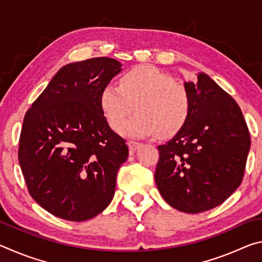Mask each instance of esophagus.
<instances>
[{"mask_svg":"<svg viewBox=\"0 0 262 262\" xmlns=\"http://www.w3.org/2000/svg\"><path fill=\"white\" fill-rule=\"evenodd\" d=\"M140 147H141V143H139V142H135V141L128 142V148H129L130 152H135Z\"/></svg>","mask_w":262,"mask_h":262,"instance_id":"1","label":"esophagus"}]
</instances>
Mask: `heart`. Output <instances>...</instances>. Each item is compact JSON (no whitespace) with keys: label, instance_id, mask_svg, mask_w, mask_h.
<instances>
[{"label":"heart","instance_id":"b5f03b06","mask_svg":"<svg viewBox=\"0 0 262 262\" xmlns=\"http://www.w3.org/2000/svg\"><path fill=\"white\" fill-rule=\"evenodd\" d=\"M100 106L113 130L135 137L170 136L185 125L189 114L186 89L166 73L142 64L123 75L120 85L110 82L100 92Z\"/></svg>","mask_w":262,"mask_h":262}]
</instances>
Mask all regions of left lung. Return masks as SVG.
Wrapping results in <instances>:
<instances>
[{
  "label": "left lung",
  "instance_id": "1",
  "mask_svg": "<svg viewBox=\"0 0 262 262\" xmlns=\"http://www.w3.org/2000/svg\"><path fill=\"white\" fill-rule=\"evenodd\" d=\"M184 88L188 118L158 145L155 181L171 207L198 214L220 206L239 187L251 140L236 100L207 74L199 73Z\"/></svg>",
  "mask_w": 262,
  "mask_h": 262
}]
</instances>
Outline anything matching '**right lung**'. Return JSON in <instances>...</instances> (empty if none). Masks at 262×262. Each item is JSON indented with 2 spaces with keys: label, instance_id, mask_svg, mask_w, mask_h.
<instances>
[{
  "label": "right lung",
  "instance_id": "add662e5",
  "mask_svg": "<svg viewBox=\"0 0 262 262\" xmlns=\"http://www.w3.org/2000/svg\"><path fill=\"white\" fill-rule=\"evenodd\" d=\"M121 70L111 57L66 64L25 114L19 165L31 196L52 215L83 222L112 201L128 147L111 129L100 92Z\"/></svg>",
  "mask_w": 262,
  "mask_h": 262
}]
</instances>
